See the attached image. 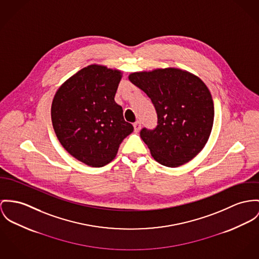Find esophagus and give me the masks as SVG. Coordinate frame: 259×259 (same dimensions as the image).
Listing matches in <instances>:
<instances>
[{"mask_svg": "<svg viewBox=\"0 0 259 259\" xmlns=\"http://www.w3.org/2000/svg\"><path fill=\"white\" fill-rule=\"evenodd\" d=\"M133 127H134V131H135V132H139L140 129H141V123H140L139 121L135 122V123L133 124Z\"/></svg>", "mask_w": 259, "mask_h": 259, "instance_id": "obj_1", "label": "esophagus"}]
</instances>
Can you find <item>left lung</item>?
<instances>
[{"label":"left lung","instance_id":"8db88e82","mask_svg":"<svg viewBox=\"0 0 259 259\" xmlns=\"http://www.w3.org/2000/svg\"><path fill=\"white\" fill-rule=\"evenodd\" d=\"M128 79L151 99L157 111V127L140 132L153 158L162 165L177 167L196 157L214 122V103L207 85L178 68L136 72Z\"/></svg>","mask_w":259,"mask_h":259}]
</instances>
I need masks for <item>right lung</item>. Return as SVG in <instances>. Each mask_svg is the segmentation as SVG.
Listing matches in <instances>:
<instances>
[{"mask_svg": "<svg viewBox=\"0 0 259 259\" xmlns=\"http://www.w3.org/2000/svg\"><path fill=\"white\" fill-rule=\"evenodd\" d=\"M121 78L119 70L90 65L66 80L52 101L51 119L61 145L90 166L110 162L133 132L114 100Z\"/></svg>", "mask_w": 259, "mask_h": 259, "instance_id": "right-lung-1", "label": "right lung"}]
</instances>
